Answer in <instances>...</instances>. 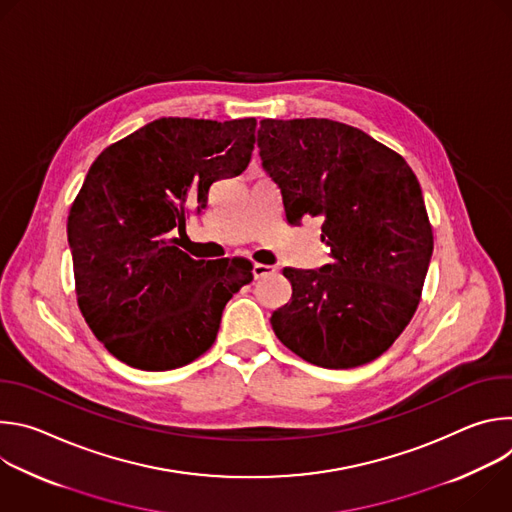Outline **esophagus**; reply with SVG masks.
<instances>
[{
  "mask_svg": "<svg viewBox=\"0 0 512 512\" xmlns=\"http://www.w3.org/2000/svg\"><path fill=\"white\" fill-rule=\"evenodd\" d=\"M273 273H277V269L273 265H263V263L253 265V277L255 279H261V277H267V275H273Z\"/></svg>",
  "mask_w": 512,
  "mask_h": 512,
  "instance_id": "1",
  "label": "esophagus"
}]
</instances>
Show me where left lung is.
I'll use <instances>...</instances> for the list:
<instances>
[{"label": "left lung", "mask_w": 512, "mask_h": 512, "mask_svg": "<svg viewBox=\"0 0 512 512\" xmlns=\"http://www.w3.org/2000/svg\"><path fill=\"white\" fill-rule=\"evenodd\" d=\"M265 172L287 221L324 216L332 261L291 269V302L275 310V336L324 369L381 356L413 318L433 251L419 182L407 162L364 131L330 119H263Z\"/></svg>", "instance_id": "obj_1"}]
</instances>
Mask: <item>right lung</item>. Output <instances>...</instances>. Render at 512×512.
<instances>
[{
  "label": "right lung",
  "mask_w": 512,
  "mask_h": 512,
  "mask_svg": "<svg viewBox=\"0 0 512 512\" xmlns=\"http://www.w3.org/2000/svg\"><path fill=\"white\" fill-rule=\"evenodd\" d=\"M253 117H162L93 162L68 214L79 308L99 342L141 371H172L204 354L227 302L253 279L245 259L196 261L176 233L208 188L251 162Z\"/></svg>",
  "instance_id": "right-lung-1"
}]
</instances>
